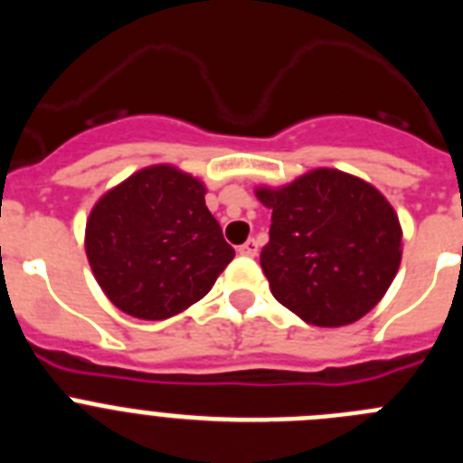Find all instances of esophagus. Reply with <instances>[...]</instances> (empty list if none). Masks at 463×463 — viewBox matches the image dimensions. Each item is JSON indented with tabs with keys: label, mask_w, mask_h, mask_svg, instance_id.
Wrapping results in <instances>:
<instances>
[{
	"label": "esophagus",
	"mask_w": 463,
	"mask_h": 463,
	"mask_svg": "<svg viewBox=\"0 0 463 463\" xmlns=\"http://www.w3.org/2000/svg\"><path fill=\"white\" fill-rule=\"evenodd\" d=\"M257 252H260V243H257L255 239L245 241L243 245H239V255H245V257H255Z\"/></svg>",
	"instance_id": "1"
}]
</instances>
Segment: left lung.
I'll use <instances>...</instances> for the list:
<instances>
[{"label": "left lung", "mask_w": 463, "mask_h": 463, "mask_svg": "<svg viewBox=\"0 0 463 463\" xmlns=\"http://www.w3.org/2000/svg\"><path fill=\"white\" fill-rule=\"evenodd\" d=\"M271 208L261 269L273 297L315 326L357 322L378 304L401 264L394 208L369 183L317 169L282 190H257Z\"/></svg>", "instance_id": "obj_1"}]
</instances>
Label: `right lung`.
<instances>
[{"mask_svg": "<svg viewBox=\"0 0 463 463\" xmlns=\"http://www.w3.org/2000/svg\"><path fill=\"white\" fill-rule=\"evenodd\" d=\"M203 185L174 166L129 175L92 208L85 250L94 278L127 315L166 320L211 292L234 248L203 202Z\"/></svg>", "mask_w": 463, "mask_h": 463, "instance_id": "1", "label": "right lung"}]
</instances>
